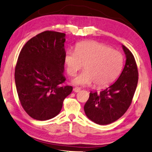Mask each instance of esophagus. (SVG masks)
<instances>
[{
	"instance_id": "esophagus-1",
	"label": "esophagus",
	"mask_w": 152,
	"mask_h": 152,
	"mask_svg": "<svg viewBox=\"0 0 152 152\" xmlns=\"http://www.w3.org/2000/svg\"><path fill=\"white\" fill-rule=\"evenodd\" d=\"M81 89L79 88H77V87H75V88H73V91H75V92H79V91H80Z\"/></svg>"
}]
</instances>
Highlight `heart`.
I'll use <instances>...</instances> for the list:
<instances>
[{"mask_svg": "<svg viewBox=\"0 0 152 152\" xmlns=\"http://www.w3.org/2000/svg\"><path fill=\"white\" fill-rule=\"evenodd\" d=\"M64 61L70 76L75 75L84 64L85 71L72 80L74 85L81 86L93 83L98 88L108 85L117 77L123 66L121 53L95 41L77 44L75 51L66 52Z\"/></svg>", "mask_w": 152, "mask_h": 152, "instance_id": "obj_1", "label": "heart"}]
</instances>
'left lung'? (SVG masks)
I'll return each instance as SVG.
<instances>
[{
  "label": "left lung",
  "mask_w": 152,
  "mask_h": 152,
  "mask_svg": "<svg viewBox=\"0 0 152 152\" xmlns=\"http://www.w3.org/2000/svg\"><path fill=\"white\" fill-rule=\"evenodd\" d=\"M126 61L118 79L99 93L90 91L84 106L88 118L98 125H108L120 118L130 106L138 82V71L135 58L124 45Z\"/></svg>",
  "instance_id": "8db88e82"
}]
</instances>
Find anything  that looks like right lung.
<instances>
[{"label": "right lung", "mask_w": 152, "mask_h": 152, "mask_svg": "<svg viewBox=\"0 0 152 152\" xmlns=\"http://www.w3.org/2000/svg\"><path fill=\"white\" fill-rule=\"evenodd\" d=\"M66 34L46 31L31 38L20 52L15 81L21 106L36 120L58 115L73 87L61 85L64 76Z\"/></svg>", "instance_id": "1"}]
</instances>
